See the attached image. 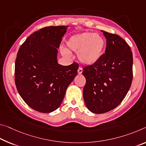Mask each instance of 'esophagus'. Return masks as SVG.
Segmentation results:
<instances>
[{
  "label": "esophagus",
  "mask_w": 146,
  "mask_h": 146,
  "mask_svg": "<svg viewBox=\"0 0 146 146\" xmlns=\"http://www.w3.org/2000/svg\"><path fill=\"white\" fill-rule=\"evenodd\" d=\"M82 73V68H80V67H79L78 69V74H81Z\"/></svg>",
  "instance_id": "esophagus-1"
}]
</instances>
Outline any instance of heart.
<instances>
[{
    "instance_id": "b5f03b06",
    "label": "heart",
    "mask_w": 146,
    "mask_h": 146,
    "mask_svg": "<svg viewBox=\"0 0 146 146\" xmlns=\"http://www.w3.org/2000/svg\"><path fill=\"white\" fill-rule=\"evenodd\" d=\"M105 47L102 36L92 32H85L72 36L67 42L68 50L78 51L77 56L82 63L92 65L98 60Z\"/></svg>"
}]
</instances>
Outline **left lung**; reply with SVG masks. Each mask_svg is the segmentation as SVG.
<instances>
[{"instance_id":"8db88e82","label":"left lung","mask_w":146,"mask_h":146,"mask_svg":"<svg viewBox=\"0 0 146 146\" xmlns=\"http://www.w3.org/2000/svg\"><path fill=\"white\" fill-rule=\"evenodd\" d=\"M106 39L105 53L94 64L83 68L86 78L83 98L87 108L102 114L123 100L133 80V53L123 38L102 31Z\"/></svg>"}]
</instances>
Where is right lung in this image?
<instances>
[{
	"instance_id": "add662e5",
	"label": "right lung",
	"mask_w": 146,
	"mask_h": 146,
	"mask_svg": "<svg viewBox=\"0 0 146 146\" xmlns=\"http://www.w3.org/2000/svg\"><path fill=\"white\" fill-rule=\"evenodd\" d=\"M67 28L44 27L28 37L18 50L15 64L16 88L25 102L38 112L56 110L77 74V63L68 66L57 63L56 47H59Z\"/></svg>"
}]
</instances>
